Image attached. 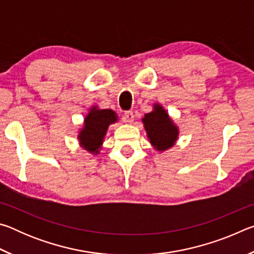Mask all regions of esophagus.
Segmentation results:
<instances>
[{
	"label": "esophagus",
	"mask_w": 254,
	"mask_h": 254,
	"mask_svg": "<svg viewBox=\"0 0 254 254\" xmlns=\"http://www.w3.org/2000/svg\"><path fill=\"white\" fill-rule=\"evenodd\" d=\"M123 119L126 120L127 122L132 123L133 120H134V114H133V112H131V111H126L123 114Z\"/></svg>",
	"instance_id": "esophagus-1"
}]
</instances>
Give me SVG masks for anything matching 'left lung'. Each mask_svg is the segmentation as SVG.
Returning <instances> with one entry per match:
<instances>
[{
    "mask_svg": "<svg viewBox=\"0 0 254 254\" xmlns=\"http://www.w3.org/2000/svg\"><path fill=\"white\" fill-rule=\"evenodd\" d=\"M142 122L150 142L159 151H165L175 144L178 137V127L162 106L154 104L153 111L144 115Z\"/></svg>",
    "mask_w": 254,
    "mask_h": 254,
    "instance_id": "1",
    "label": "left lung"
}]
</instances>
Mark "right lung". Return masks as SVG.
Wrapping results in <instances>:
<instances>
[{
    "label": "right lung",
    "instance_id": "obj_1",
    "mask_svg": "<svg viewBox=\"0 0 254 254\" xmlns=\"http://www.w3.org/2000/svg\"><path fill=\"white\" fill-rule=\"evenodd\" d=\"M118 121V115L112 110H98L94 106L84 121V127L78 134L80 145L94 154L100 152L107 128Z\"/></svg>",
    "mask_w": 254,
    "mask_h": 254
}]
</instances>
